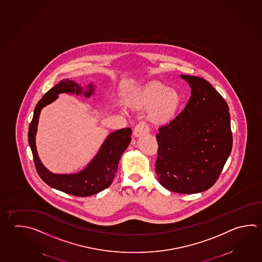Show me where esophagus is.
<instances>
[{
	"mask_svg": "<svg viewBox=\"0 0 262 262\" xmlns=\"http://www.w3.org/2000/svg\"><path fill=\"white\" fill-rule=\"evenodd\" d=\"M148 126L144 123V122H139V123L135 126V128H134V134L135 137H140V136L148 134Z\"/></svg>",
	"mask_w": 262,
	"mask_h": 262,
	"instance_id": "esophagus-1",
	"label": "esophagus"
}]
</instances>
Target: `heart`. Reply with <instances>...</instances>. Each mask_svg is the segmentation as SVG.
Masks as SVG:
<instances>
[{
    "label": "heart",
    "mask_w": 262,
    "mask_h": 262,
    "mask_svg": "<svg viewBox=\"0 0 262 262\" xmlns=\"http://www.w3.org/2000/svg\"><path fill=\"white\" fill-rule=\"evenodd\" d=\"M129 104L139 109H148L147 119L151 123H168L179 113L183 96L178 90L168 88L161 82H151L134 95Z\"/></svg>",
    "instance_id": "b5f03b06"
}]
</instances>
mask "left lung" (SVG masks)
Listing matches in <instances>:
<instances>
[{
    "label": "left lung",
    "mask_w": 262,
    "mask_h": 262,
    "mask_svg": "<svg viewBox=\"0 0 262 262\" xmlns=\"http://www.w3.org/2000/svg\"><path fill=\"white\" fill-rule=\"evenodd\" d=\"M181 77L191 96L172 121L158 128L156 173L171 192L200 193L217 182L231 154V118L226 101L208 81Z\"/></svg>",
    "instance_id": "obj_1"
}]
</instances>
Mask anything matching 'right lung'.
Listing matches in <instances>:
<instances>
[{"label":"right lung","instance_id":"1","mask_svg":"<svg viewBox=\"0 0 262 262\" xmlns=\"http://www.w3.org/2000/svg\"><path fill=\"white\" fill-rule=\"evenodd\" d=\"M63 93L76 94L82 93V88L73 80H61L54 88L49 90L36 104L33 118L29 128V143L33 155L35 167L41 180L51 187L75 196H90L109 187L113 182L115 174L119 167V159L130 143L133 134L132 128H124L109 134L94 159L83 170L74 174H54L50 172L40 162L38 157L35 136L39 121L40 110L51 104ZM94 94V86L89 84L83 92L85 97L89 98Z\"/></svg>","mask_w":262,"mask_h":262}]
</instances>
